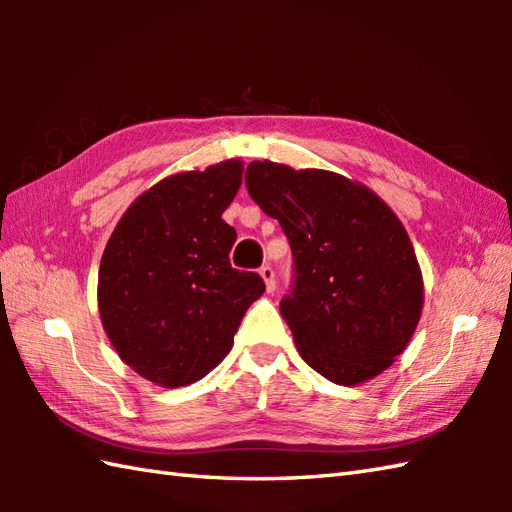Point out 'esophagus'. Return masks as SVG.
I'll list each match as a JSON object with an SVG mask.
<instances>
[{
  "label": "esophagus",
  "mask_w": 512,
  "mask_h": 512,
  "mask_svg": "<svg viewBox=\"0 0 512 512\" xmlns=\"http://www.w3.org/2000/svg\"><path fill=\"white\" fill-rule=\"evenodd\" d=\"M259 275L264 277V281H266V288H268V292H273L275 290V286H277V281H275V270H273V266H262L259 268Z\"/></svg>",
  "instance_id": "34e87169"
}]
</instances>
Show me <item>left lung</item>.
Listing matches in <instances>:
<instances>
[{"label":"left lung","mask_w":512,"mask_h":512,"mask_svg":"<svg viewBox=\"0 0 512 512\" xmlns=\"http://www.w3.org/2000/svg\"><path fill=\"white\" fill-rule=\"evenodd\" d=\"M246 189L286 233L295 275L279 310L297 350L336 385L378 376L405 352L422 273L394 211L339 173L250 162Z\"/></svg>","instance_id":"left-lung-1"}]
</instances>
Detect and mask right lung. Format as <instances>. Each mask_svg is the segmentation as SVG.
<instances>
[{"label": "right lung", "mask_w": 512, "mask_h": 512, "mask_svg": "<svg viewBox=\"0 0 512 512\" xmlns=\"http://www.w3.org/2000/svg\"><path fill=\"white\" fill-rule=\"evenodd\" d=\"M244 165L224 160L169 176L129 206L105 246L99 312L118 356L160 387L204 378L231 352L264 279L235 270L222 220Z\"/></svg>", "instance_id": "1"}]
</instances>
